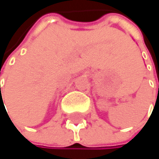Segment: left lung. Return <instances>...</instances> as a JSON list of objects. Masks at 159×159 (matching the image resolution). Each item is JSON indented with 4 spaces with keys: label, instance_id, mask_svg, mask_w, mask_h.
I'll list each match as a JSON object with an SVG mask.
<instances>
[{
    "label": "left lung",
    "instance_id": "left-lung-1",
    "mask_svg": "<svg viewBox=\"0 0 159 159\" xmlns=\"http://www.w3.org/2000/svg\"><path fill=\"white\" fill-rule=\"evenodd\" d=\"M158 83H159V79H158ZM158 93H159V84H158Z\"/></svg>",
    "mask_w": 159,
    "mask_h": 159
}]
</instances>
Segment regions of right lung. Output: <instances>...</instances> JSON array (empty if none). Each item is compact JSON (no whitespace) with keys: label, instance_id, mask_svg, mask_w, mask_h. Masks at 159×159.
Listing matches in <instances>:
<instances>
[{"label":"right lung","instance_id":"obj_1","mask_svg":"<svg viewBox=\"0 0 159 159\" xmlns=\"http://www.w3.org/2000/svg\"><path fill=\"white\" fill-rule=\"evenodd\" d=\"M0 93H1V84H0ZM2 101V93H1V97H0V104L1 102ZM2 103H3V101H2ZM3 106H4V104H3Z\"/></svg>","mask_w":159,"mask_h":159}]
</instances>
